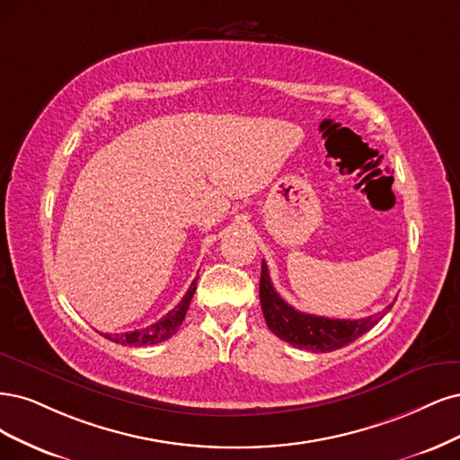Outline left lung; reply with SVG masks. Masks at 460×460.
<instances>
[{
    "mask_svg": "<svg viewBox=\"0 0 460 460\" xmlns=\"http://www.w3.org/2000/svg\"><path fill=\"white\" fill-rule=\"evenodd\" d=\"M260 302L265 323L273 334L280 340L292 344L294 348L307 349L314 353H324L340 349L351 342H355L359 336L368 332L375 324L382 319L384 311L378 315H370L365 319H329L319 317L311 314H302V311L288 305L280 296L277 294L268 263L261 261V279H260ZM394 304L386 307L392 309Z\"/></svg>",
    "mask_w": 460,
    "mask_h": 460,
    "instance_id": "8db88e82",
    "label": "left lung"
}]
</instances>
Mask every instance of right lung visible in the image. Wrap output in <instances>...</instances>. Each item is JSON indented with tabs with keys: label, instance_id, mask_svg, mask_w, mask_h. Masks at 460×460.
Masks as SVG:
<instances>
[{
	"label": "right lung",
	"instance_id": "1",
	"mask_svg": "<svg viewBox=\"0 0 460 460\" xmlns=\"http://www.w3.org/2000/svg\"><path fill=\"white\" fill-rule=\"evenodd\" d=\"M195 290H197V279L190 283L187 294L183 296V300L177 304L172 311H168V314L162 317L158 323L149 324V327L139 329V331H131V332H124V334H102V336L111 340V342L122 344V346H136V348L164 342V340L172 338L177 331H180Z\"/></svg>",
	"mask_w": 460,
	"mask_h": 460
}]
</instances>
